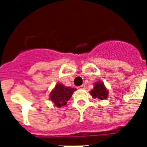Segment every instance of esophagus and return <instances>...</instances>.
<instances>
[{
  "label": "esophagus",
  "instance_id": "34e87169",
  "mask_svg": "<svg viewBox=\"0 0 147 147\" xmlns=\"http://www.w3.org/2000/svg\"><path fill=\"white\" fill-rule=\"evenodd\" d=\"M79 89H82V90H84L86 89V86L84 85V84H83V85H81V86H80L79 87H78Z\"/></svg>",
  "mask_w": 147,
  "mask_h": 147
}]
</instances>
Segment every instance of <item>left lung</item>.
Masks as SVG:
<instances>
[{
	"label": "left lung",
	"mask_w": 147,
	"mask_h": 147,
	"mask_svg": "<svg viewBox=\"0 0 147 147\" xmlns=\"http://www.w3.org/2000/svg\"><path fill=\"white\" fill-rule=\"evenodd\" d=\"M94 89L90 90V94L92 95L94 98H98L100 100L106 99L108 97L109 92L108 90L106 89V87L104 85V83L100 81L96 82L94 84Z\"/></svg>",
	"instance_id": "8db88e82"
}]
</instances>
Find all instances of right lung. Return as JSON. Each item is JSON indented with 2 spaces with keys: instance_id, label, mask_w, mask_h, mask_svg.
Here are the masks:
<instances>
[{
  "instance_id": "obj_1",
  "label": "right lung",
  "mask_w": 147,
  "mask_h": 147,
  "mask_svg": "<svg viewBox=\"0 0 147 147\" xmlns=\"http://www.w3.org/2000/svg\"><path fill=\"white\" fill-rule=\"evenodd\" d=\"M76 89L69 86H65L61 83H57L55 88L51 91L49 98L57 107H61L67 104L73 92Z\"/></svg>"
}]
</instances>
